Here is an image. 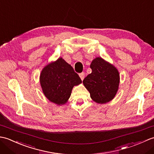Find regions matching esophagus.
<instances>
[{
	"mask_svg": "<svg viewBox=\"0 0 154 154\" xmlns=\"http://www.w3.org/2000/svg\"><path fill=\"white\" fill-rule=\"evenodd\" d=\"M79 77L81 78V79L83 81L84 79V78H85V73H79Z\"/></svg>",
	"mask_w": 154,
	"mask_h": 154,
	"instance_id": "34e87169",
	"label": "esophagus"
}]
</instances>
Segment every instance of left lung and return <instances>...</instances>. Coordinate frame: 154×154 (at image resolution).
I'll return each mask as SVG.
<instances>
[{
  "mask_svg": "<svg viewBox=\"0 0 154 154\" xmlns=\"http://www.w3.org/2000/svg\"><path fill=\"white\" fill-rule=\"evenodd\" d=\"M90 67L92 73L85 78L83 83L89 91L91 99L100 104L109 102L115 97L119 89V71L101 57L93 60Z\"/></svg>",
  "mask_w": 154,
  "mask_h": 154,
  "instance_id": "obj_1",
  "label": "left lung"
}]
</instances>
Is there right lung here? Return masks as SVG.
I'll return each instance as SVG.
<instances>
[{
	"instance_id": "1",
	"label": "right lung",
	"mask_w": 154,
	"mask_h": 154,
	"mask_svg": "<svg viewBox=\"0 0 154 154\" xmlns=\"http://www.w3.org/2000/svg\"><path fill=\"white\" fill-rule=\"evenodd\" d=\"M40 80L45 96L59 105L67 102L75 85L82 83L73 68L61 57L43 69Z\"/></svg>"
}]
</instances>
